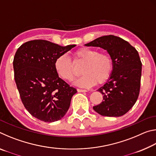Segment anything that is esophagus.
Here are the masks:
<instances>
[{"mask_svg": "<svg viewBox=\"0 0 156 156\" xmlns=\"http://www.w3.org/2000/svg\"><path fill=\"white\" fill-rule=\"evenodd\" d=\"M77 91H78V92H80V93H83V92L87 91V90H85V89H78Z\"/></svg>", "mask_w": 156, "mask_h": 156, "instance_id": "obj_1", "label": "esophagus"}]
</instances>
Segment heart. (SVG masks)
I'll list each match as a JSON object with an SVG mask.
<instances>
[{
  "label": "heart",
  "mask_w": 156,
  "mask_h": 156,
  "mask_svg": "<svg viewBox=\"0 0 156 156\" xmlns=\"http://www.w3.org/2000/svg\"><path fill=\"white\" fill-rule=\"evenodd\" d=\"M74 60L85 62L81 69L83 73L73 82L80 87H90L97 83L106 81L112 74L113 60L109 55L100 53L96 49L83 47L73 54ZM54 67L56 73L63 80L71 81L75 76L72 62L66 55H62L55 60Z\"/></svg>",
  "instance_id": "heart-1"
}]
</instances>
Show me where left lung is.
Wrapping results in <instances>:
<instances>
[{"label":"left lung","instance_id":"8db88e82","mask_svg":"<svg viewBox=\"0 0 156 156\" xmlns=\"http://www.w3.org/2000/svg\"><path fill=\"white\" fill-rule=\"evenodd\" d=\"M84 45L107 50L113 60L112 74L98 89L103 101L93 109L108 117L125 114L136 103L140 93L142 62L138 52L127 41L113 35L100 37Z\"/></svg>","mask_w":156,"mask_h":156}]
</instances>
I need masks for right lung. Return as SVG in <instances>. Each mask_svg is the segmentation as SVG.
<instances>
[{
  "label": "right lung",
  "instance_id": "add662e5",
  "mask_svg": "<svg viewBox=\"0 0 156 156\" xmlns=\"http://www.w3.org/2000/svg\"><path fill=\"white\" fill-rule=\"evenodd\" d=\"M76 46L34 40L23 44L16 52L13 62L16 84L25 109L37 119L55 122L67 112L77 90L59 78L54 63Z\"/></svg>",
  "mask_w": 156,
  "mask_h": 156
}]
</instances>
